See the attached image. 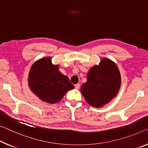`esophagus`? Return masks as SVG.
<instances>
[{
    "instance_id": "1",
    "label": "esophagus",
    "mask_w": 148,
    "mask_h": 148,
    "mask_svg": "<svg viewBox=\"0 0 148 148\" xmlns=\"http://www.w3.org/2000/svg\"><path fill=\"white\" fill-rule=\"evenodd\" d=\"M75 87L76 89H78V88L80 87V84L77 83V84H76V85H75Z\"/></svg>"
}]
</instances>
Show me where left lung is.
Instances as JSON below:
<instances>
[{
    "label": "left lung",
    "instance_id": "left-lung-1",
    "mask_svg": "<svg viewBox=\"0 0 148 148\" xmlns=\"http://www.w3.org/2000/svg\"><path fill=\"white\" fill-rule=\"evenodd\" d=\"M120 85L121 76L117 65L104 58L88 71L87 82L82 85L81 92L90 106L100 108L116 96Z\"/></svg>",
    "mask_w": 148,
    "mask_h": 148
}]
</instances>
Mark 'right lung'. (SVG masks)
<instances>
[{"instance_id": "obj_1", "label": "right lung", "mask_w": 148, "mask_h": 148, "mask_svg": "<svg viewBox=\"0 0 148 148\" xmlns=\"http://www.w3.org/2000/svg\"><path fill=\"white\" fill-rule=\"evenodd\" d=\"M30 90L40 100L49 104L60 102L67 91L75 87L67 76L53 65L51 58H41L33 63L28 74Z\"/></svg>"}]
</instances>
